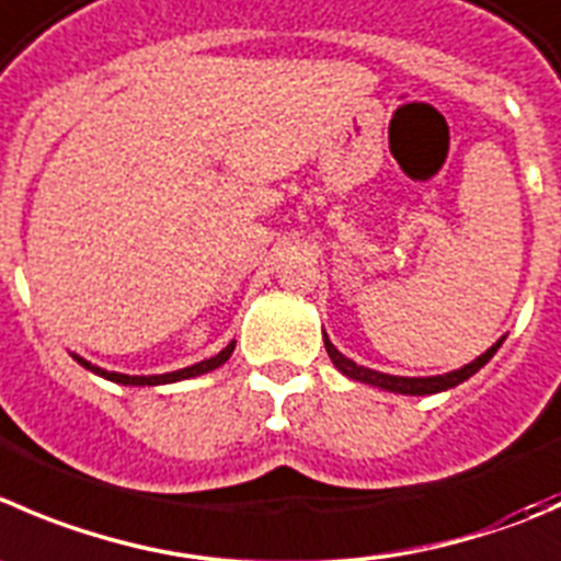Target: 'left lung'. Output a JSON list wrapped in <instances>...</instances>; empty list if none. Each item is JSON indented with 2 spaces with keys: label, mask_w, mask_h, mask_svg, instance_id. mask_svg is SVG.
<instances>
[{
  "label": "left lung",
  "mask_w": 561,
  "mask_h": 561,
  "mask_svg": "<svg viewBox=\"0 0 561 561\" xmlns=\"http://www.w3.org/2000/svg\"><path fill=\"white\" fill-rule=\"evenodd\" d=\"M323 342H325V351H329L331 362H334V367L340 369L342 375H347V378H353V380H362V383L380 386V389L400 391V394H436V391L453 389V386L463 383L466 378H471V375H474L477 369L485 367V364L493 358V353H496L499 347H502V340H499L496 345L488 347V351L482 353L480 358H474V362H471V364H466V367L455 369V373L436 375V378H397V375L375 373V369H367V367H362V364H356V362H351V358H345L340 351H336L334 345H331L329 336H325V334H323Z\"/></svg>",
  "instance_id": "left-lung-1"
}]
</instances>
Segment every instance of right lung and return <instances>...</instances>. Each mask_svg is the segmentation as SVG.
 I'll list each match as a JSON object with an SVG mask.
<instances>
[{
	"instance_id": "1",
	"label": "right lung",
	"mask_w": 561,
	"mask_h": 561,
	"mask_svg": "<svg viewBox=\"0 0 561 561\" xmlns=\"http://www.w3.org/2000/svg\"><path fill=\"white\" fill-rule=\"evenodd\" d=\"M232 347H236V342H230V345H227L221 353H216L214 358H205V362L194 364V367L178 369V373H167V375H150V378H145V375L106 373V369H101V367H92V364L84 362V358H79V356H73V358L81 364V367L92 369V373H95V375H101V378H106V380H114V383H123V386H159V383H175V380H183V378H194V375H203V373H210V369L221 367V364H225L227 358H230Z\"/></svg>"
}]
</instances>
